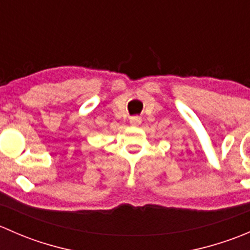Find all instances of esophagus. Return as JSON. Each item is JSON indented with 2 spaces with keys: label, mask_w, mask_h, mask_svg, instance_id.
Wrapping results in <instances>:
<instances>
[{
  "label": "esophagus",
  "mask_w": 250,
  "mask_h": 250,
  "mask_svg": "<svg viewBox=\"0 0 250 250\" xmlns=\"http://www.w3.org/2000/svg\"><path fill=\"white\" fill-rule=\"evenodd\" d=\"M141 122V118L139 116H133V117H130V123H132L133 125H139Z\"/></svg>",
  "instance_id": "1"
}]
</instances>
